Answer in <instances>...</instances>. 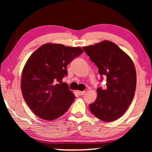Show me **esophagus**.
<instances>
[{
    "label": "esophagus",
    "mask_w": 152,
    "mask_h": 152,
    "mask_svg": "<svg viewBox=\"0 0 152 152\" xmlns=\"http://www.w3.org/2000/svg\"><path fill=\"white\" fill-rule=\"evenodd\" d=\"M77 92H78V93H79V94H80V95H83L85 94V93H86V91H77Z\"/></svg>",
    "instance_id": "1"
}]
</instances>
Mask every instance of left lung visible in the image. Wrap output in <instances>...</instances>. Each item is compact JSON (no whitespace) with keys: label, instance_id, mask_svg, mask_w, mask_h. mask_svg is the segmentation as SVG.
<instances>
[{"label":"left lung","instance_id":"1","mask_svg":"<svg viewBox=\"0 0 152 152\" xmlns=\"http://www.w3.org/2000/svg\"><path fill=\"white\" fill-rule=\"evenodd\" d=\"M98 68L101 81L107 79V88H97V99L89 104L91 113L104 122L118 119L134 99L136 72L131 58L117 45L109 41L83 48Z\"/></svg>","mask_w":152,"mask_h":152}]
</instances>
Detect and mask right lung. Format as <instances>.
Returning <instances> with one entry per match:
<instances>
[{
  "mask_svg": "<svg viewBox=\"0 0 152 152\" xmlns=\"http://www.w3.org/2000/svg\"><path fill=\"white\" fill-rule=\"evenodd\" d=\"M83 53L79 47L46 43L34 52L23 70V97L30 109L39 118L53 120L65 113L75 96L62 79L66 67Z\"/></svg>",
  "mask_w": 152,
  "mask_h": 152,
  "instance_id": "1",
  "label": "right lung"
}]
</instances>
